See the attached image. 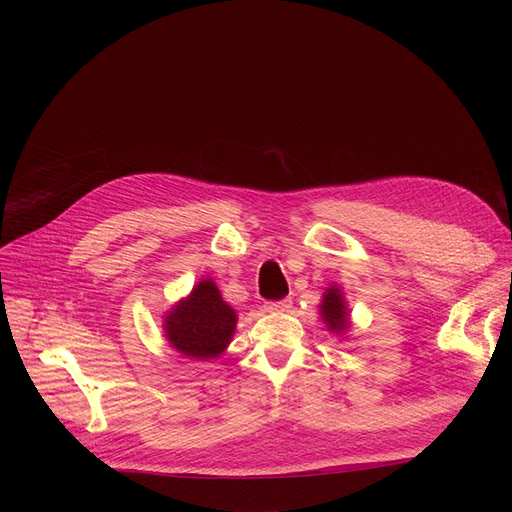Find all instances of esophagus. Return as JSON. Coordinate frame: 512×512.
Listing matches in <instances>:
<instances>
[{"label":"esophagus","instance_id":"34e87169","mask_svg":"<svg viewBox=\"0 0 512 512\" xmlns=\"http://www.w3.org/2000/svg\"><path fill=\"white\" fill-rule=\"evenodd\" d=\"M290 307H292L290 299H282V301H270V303H265V309H267V311H288Z\"/></svg>","mask_w":512,"mask_h":512}]
</instances>
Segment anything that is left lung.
<instances>
[{
  "label": "left lung",
  "mask_w": 512,
  "mask_h": 512,
  "mask_svg": "<svg viewBox=\"0 0 512 512\" xmlns=\"http://www.w3.org/2000/svg\"><path fill=\"white\" fill-rule=\"evenodd\" d=\"M319 313H321V319H324V324L328 326L330 332H336V334L346 332V328H348V309H346V303H344V294L336 284L326 288L324 299H321V305H319Z\"/></svg>",
  "instance_id": "obj_1"
}]
</instances>
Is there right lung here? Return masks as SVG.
<instances>
[{
    "label": "right lung",
    "mask_w": 512,
    "mask_h": 512,
    "mask_svg": "<svg viewBox=\"0 0 512 512\" xmlns=\"http://www.w3.org/2000/svg\"><path fill=\"white\" fill-rule=\"evenodd\" d=\"M234 330L236 311L222 299L211 278L201 280L164 319V334L172 348L191 359L220 357L230 344Z\"/></svg>",
    "instance_id": "obj_1"
}]
</instances>
